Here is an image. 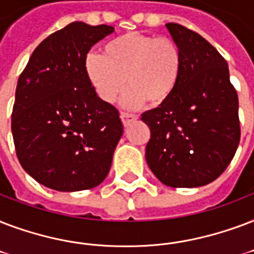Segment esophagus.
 <instances>
[{
	"instance_id": "34e87169",
	"label": "esophagus",
	"mask_w": 254,
	"mask_h": 254,
	"mask_svg": "<svg viewBox=\"0 0 254 254\" xmlns=\"http://www.w3.org/2000/svg\"><path fill=\"white\" fill-rule=\"evenodd\" d=\"M121 119H122V122H123V125L128 126V125H131L133 121H136L137 115H135V114H129V113H123V111H122Z\"/></svg>"
}]
</instances>
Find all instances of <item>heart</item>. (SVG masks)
Masks as SVG:
<instances>
[{
    "label": "heart",
    "mask_w": 254,
    "mask_h": 254,
    "mask_svg": "<svg viewBox=\"0 0 254 254\" xmlns=\"http://www.w3.org/2000/svg\"><path fill=\"white\" fill-rule=\"evenodd\" d=\"M183 70V54L172 38L127 33L110 41L103 56L90 54L86 72L96 95L114 102L126 80L129 87L123 96L128 107L166 102L178 86Z\"/></svg>",
    "instance_id": "1"
}]
</instances>
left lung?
Returning <instances> with one entry per match:
<instances>
[{"label":"left lung","mask_w":254,"mask_h":254,"mask_svg":"<svg viewBox=\"0 0 254 254\" xmlns=\"http://www.w3.org/2000/svg\"><path fill=\"white\" fill-rule=\"evenodd\" d=\"M183 54L172 95L141 114L151 131L145 159L156 178L172 188L213 182L227 170L240 143L239 98L227 61L188 27L166 25Z\"/></svg>","instance_id":"8db88e82"}]
</instances>
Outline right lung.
<instances>
[{"label":"right lung","instance_id":"1","mask_svg":"<svg viewBox=\"0 0 254 254\" xmlns=\"http://www.w3.org/2000/svg\"><path fill=\"white\" fill-rule=\"evenodd\" d=\"M111 33L109 25L68 23L39 43L19 75L11 113L15 152L47 188L91 190L111 168L123 125L86 72L90 49Z\"/></svg>","mask_w":254,"mask_h":254}]
</instances>
